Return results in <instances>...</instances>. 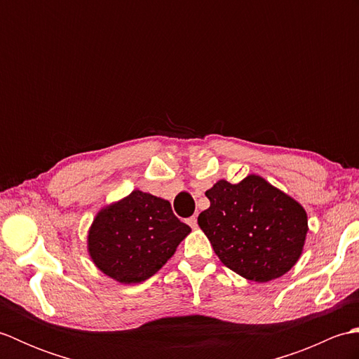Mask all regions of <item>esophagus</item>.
<instances>
[{
  "mask_svg": "<svg viewBox=\"0 0 359 359\" xmlns=\"http://www.w3.org/2000/svg\"><path fill=\"white\" fill-rule=\"evenodd\" d=\"M187 222H188V225L191 226V228H196V226H197V217H196V216H191V217H189V219L187 220Z\"/></svg>",
  "mask_w": 359,
  "mask_h": 359,
  "instance_id": "esophagus-1",
  "label": "esophagus"
}]
</instances>
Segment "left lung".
<instances>
[{"instance_id": "left-lung-1", "label": "left lung", "mask_w": 359, "mask_h": 359, "mask_svg": "<svg viewBox=\"0 0 359 359\" xmlns=\"http://www.w3.org/2000/svg\"><path fill=\"white\" fill-rule=\"evenodd\" d=\"M205 196L210 208L197 222L228 269L269 282L297 262L309 226L306 210L292 197L255 174L236 185L219 180Z\"/></svg>"}]
</instances>
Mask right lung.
<instances>
[{
    "label": "right lung",
    "instance_id": "add662e5",
    "mask_svg": "<svg viewBox=\"0 0 359 359\" xmlns=\"http://www.w3.org/2000/svg\"><path fill=\"white\" fill-rule=\"evenodd\" d=\"M189 231L170 202L135 189L98 212L88 248L100 271L121 284H137L162 269Z\"/></svg>",
    "mask_w": 359,
    "mask_h": 359
}]
</instances>
